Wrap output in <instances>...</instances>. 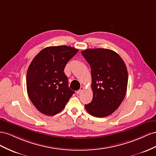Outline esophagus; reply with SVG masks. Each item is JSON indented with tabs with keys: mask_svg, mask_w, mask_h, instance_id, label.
Masks as SVG:
<instances>
[{
	"mask_svg": "<svg viewBox=\"0 0 156 156\" xmlns=\"http://www.w3.org/2000/svg\"><path fill=\"white\" fill-rule=\"evenodd\" d=\"M84 90V87H83V86H82L81 87H80V90H78V91H76V93L77 94H80V93L81 92H82V91Z\"/></svg>",
	"mask_w": 156,
	"mask_h": 156,
	"instance_id": "esophagus-1",
	"label": "esophagus"
}]
</instances>
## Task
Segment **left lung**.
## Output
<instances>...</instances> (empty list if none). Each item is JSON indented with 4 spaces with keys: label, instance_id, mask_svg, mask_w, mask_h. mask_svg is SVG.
<instances>
[{
    "label": "left lung",
    "instance_id": "8db88e82",
    "mask_svg": "<svg viewBox=\"0 0 156 156\" xmlns=\"http://www.w3.org/2000/svg\"><path fill=\"white\" fill-rule=\"evenodd\" d=\"M82 54L90 65L92 78L93 99L85 108L93 116H108L119 107L126 96V65L116 52L108 49H87Z\"/></svg>",
    "mask_w": 156,
    "mask_h": 156
}]
</instances>
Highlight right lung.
Segmentation results:
<instances>
[{"instance_id":"obj_1","label":"right lung","mask_w":156,"mask_h":156,"mask_svg":"<svg viewBox=\"0 0 156 156\" xmlns=\"http://www.w3.org/2000/svg\"><path fill=\"white\" fill-rule=\"evenodd\" d=\"M78 50L70 46L43 49L31 61L27 73V90L30 100L41 113L60 112L74 91L69 89L64 69Z\"/></svg>"}]
</instances>
